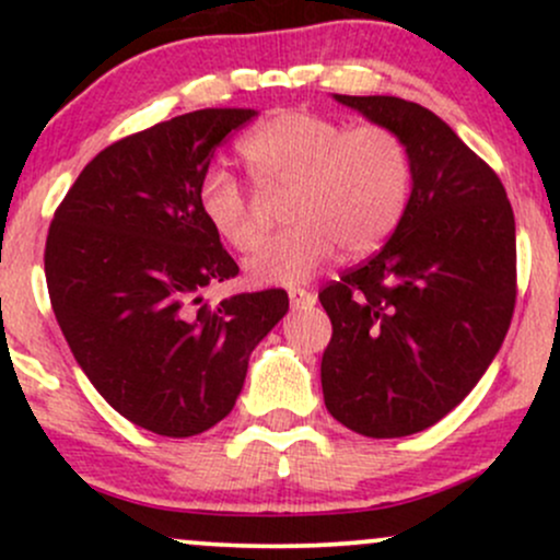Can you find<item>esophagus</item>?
Listing matches in <instances>:
<instances>
[{"label": "esophagus", "instance_id": "esophagus-1", "mask_svg": "<svg viewBox=\"0 0 560 560\" xmlns=\"http://www.w3.org/2000/svg\"><path fill=\"white\" fill-rule=\"evenodd\" d=\"M289 302H292V307H311L316 305V294L307 292V289H289Z\"/></svg>", "mask_w": 560, "mask_h": 560}]
</instances>
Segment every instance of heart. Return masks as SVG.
Instances as JSON below:
<instances>
[{"mask_svg": "<svg viewBox=\"0 0 560 560\" xmlns=\"http://www.w3.org/2000/svg\"><path fill=\"white\" fill-rule=\"evenodd\" d=\"M240 155L266 195H289L287 231L247 262L255 284L292 287L337 253L365 258L389 242L413 191V155L397 128L350 126L305 110H281L240 141ZM208 226L236 253L262 240L253 191L226 168H210L197 189Z\"/></svg>", "mask_w": 560, "mask_h": 560, "instance_id": "obj_1", "label": "heart"}]
</instances>
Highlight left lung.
<instances>
[{
	"label": "left lung",
	"instance_id": "1",
	"mask_svg": "<svg viewBox=\"0 0 560 560\" xmlns=\"http://www.w3.org/2000/svg\"><path fill=\"white\" fill-rule=\"evenodd\" d=\"M334 100L397 128L413 155L400 226L318 292L334 329L326 408L392 440L445 419L498 355L516 305V221L494 171L432 110L400 96Z\"/></svg>",
	"mask_w": 560,
	"mask_h": 560
}]
</instances>
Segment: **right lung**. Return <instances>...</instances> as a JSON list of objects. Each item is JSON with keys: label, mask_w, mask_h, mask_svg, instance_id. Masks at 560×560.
<instances>
[{"label": "right lung", "mask_w": 560, "mask_h": 560, "mask_svg": "<svg viewBox=\"0 0 560 560\" xmlns=\"http://www.w3.org/2000/svg\"><path fill=\"white\" fill-rule=\"evenodd\" d=\"M244 107L178 115L102 150L70 186L44 249L70 352L124 419L195 436L226 419L249 352L284 318V289L210 307L199 292L240 273L197 205L215 147Z\"/></svg>", "instance_id": "right-lung-1"}]
</instances>
